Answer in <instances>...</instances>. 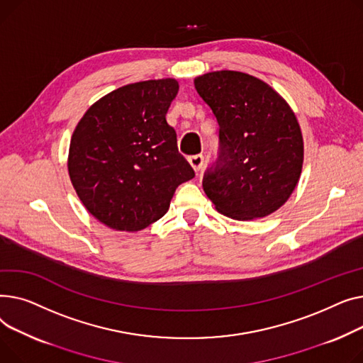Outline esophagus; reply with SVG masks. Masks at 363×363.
Listing matches in <instances>:
<instances>
[{
  "instance_id": "34e87169",
  "label": "esophagus",
  "mask_w": 363,
  "mask_h": 363,
  "mask_svg": "<svg viewBox=\"0 0 363 363\" xmlns=\"http://www.w3.org/2000/svg\"><path fill=\"white\" fill-rule=\"evenodd\" d=\"M189 164L191 165V168L195 169V172H201V168L203 165V157L202 155H194L189 158Z\"/></svg>"
}]
</instances>
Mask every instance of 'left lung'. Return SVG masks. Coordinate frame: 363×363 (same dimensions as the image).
Returning a JSON list of instances; mask_svg holds the SVG:
<instances>
[{
  "label": "left lung",
  "mask_w": 363,
  "mask_h": 363,
  "mask_svg": "<svg viewBox=\"0 0 363 363\" xmlns=\"http://www.w3.org/2000/svg\"><path fill=\"white\" fill-rule=\"evenodd\" d=\"M199 96L220 125V158L203 190L220 214L264 218L281 208L299 183L303 136L287 101L264 80L220 70L195 77Z\"/></svg>",
  "instance_id": "1"
}]
</instances>
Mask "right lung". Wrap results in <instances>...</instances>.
Listing matches in <instances>:
<instances>
[{
	"mask_svg": "<svg viewBox=\"0 0 363 363\" xmlns=\"http://www.w3.org/2000/svg\"><path fill=\"white\" fill-rule=\"evenodd\" d=\"M177 92L179 82L169 77L125 84L77 123L69 176L83 206L106 227L146 228L164 217L179 184L195 177L165 120Z\"/></svg>",
	"mask_w": 363,
	"mask_h": 363,
	"instance_id": "1",
	"label": "right lung"
}]
</instances>
